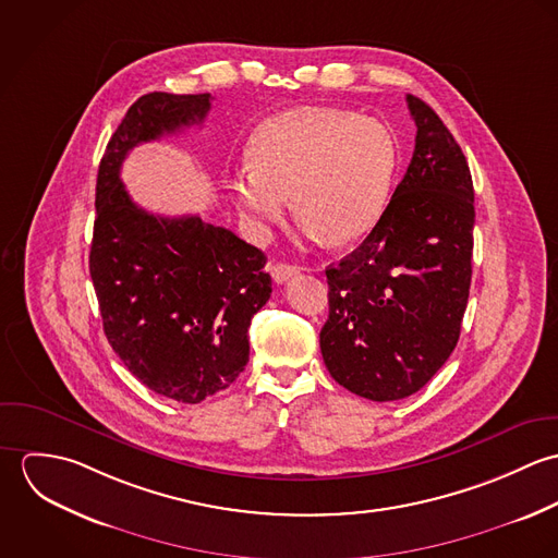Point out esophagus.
Returning <instances> with one entry per match:
<instances>
[{
    "label": "esophagus",
    "instance_id": "1",
    "mask_svg": "<svg viewBox=\"0 0 558 558\" xmlns=\"http://www.w3.org/2000/svg\"><path fill=\"white\" fill-rule=\"evenodd\" d=\"M301 270H303V268H301L299 264H286V262H279V264H275V266L270 268V275H272V279H275L277 283H286L288 279L296 277Z\"/></svg>",
    "mask_w": 558,
    "mask_h": 558
}]
</instances>
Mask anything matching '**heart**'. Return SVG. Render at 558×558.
<instances>
[{"label":"heart","instance_id":"obj_1","mask_svg":"<svg viewBox=\"0 0 558 558\" xmlns=\"http://www.w3.org/2000/svg\"><path fill=\"white\" fill-rule=\"evenodd\" d=\"M251 162L228 178L240 217L255 234L290 210L314 240L350 242L383 217L399 148L393 131L376 120L330 107H301L272 116L251 137Z\"/></svg>","mask_w":558,"mask_h":558}]
</instances>
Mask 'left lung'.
I'll return each mask as SVG.
<instances>
[{
    "label": "left lung",
    "instance_id": "obj_1",
    "mask_svg": "<svg viewBox=\"0 0 558 558\" xmlns=\"http://www.w3.org/2000/svg\"><path fill=\"white\" fill-rule=\"evenodd\" d=\"M412 160L383 217L326 268V369L343 389L396 401L423 389L460 339L473 277L475 189L466 157L436 111L408 94Z\"/></svg>",
    "mask_w": 558,
    "mask_h": 558
}]
</instances>
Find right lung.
I'll list each match as a JSON object with an SVG mask.
<instances>
[{"mask_svg": "<svg viewBox=\"0 0 558 558\" xmlns=\"http://www.w3.org/2000/svg\"><path fill=\"white\" fill-rule=\"evenodd\" d=\"M210 94L137 98L98 165L89 275L102 328L129 372L162 398L199 403L248 361L251 318L272 292L266 255L195 215L157 217L120 180L126 155L202 124Z\"/></svg>", "mask_w": 558, "mask_h": 558, "instance_id": "1", "label": "right lung"}]
</instances>
